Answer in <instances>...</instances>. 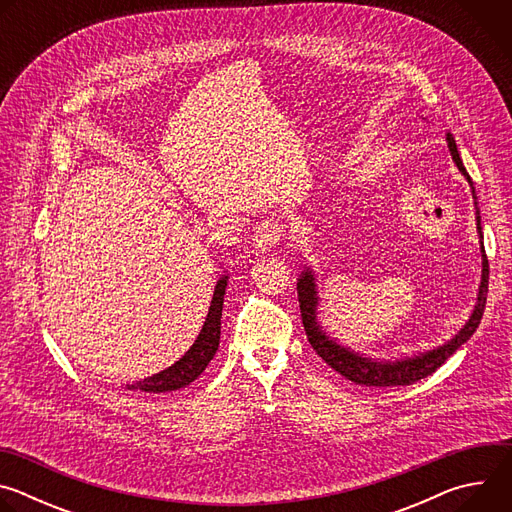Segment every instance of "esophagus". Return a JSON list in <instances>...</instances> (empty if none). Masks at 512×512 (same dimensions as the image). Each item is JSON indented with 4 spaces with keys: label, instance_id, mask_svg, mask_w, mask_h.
<instances>
[{
    "label": "esophagus",
    "instance_id": "esophagus-1",
    "mask_svg": "<svg viewBox=\"0 0 512 512\" xmlns=\"http://www.w3.org/2000/svg\"><path fill=\"white\" fill-rule=\"evenodd\" d=\"M281 237H283V227L277 221H273V218H269V221H261L255 227L253 245L257 251H269L275 245H279Z\"/></svg>",
    "mask_w": 512,
    "mask_h": 512
}]
</instances>
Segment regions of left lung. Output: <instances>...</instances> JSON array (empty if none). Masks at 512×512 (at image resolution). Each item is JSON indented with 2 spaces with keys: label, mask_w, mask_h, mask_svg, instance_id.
Here are the masks:
<instances>
[{
  "label": "left lung",
  "mask_w": 512,
  "mask_h": 512,
  "mask_svg": "<svg viewBox=\"0 0 512 512\" xmlns=\"http://www.w3.org/2000/svg\"><path fill=\"white\" fill-rule=\"evenodd\" d=\"M448 141V150L452 154L454 164L462 172V176L468 180L476 204V229L480 237V253H482V277L478 285V296H476V306L468 318V322L460 328L458 334H454L446 344L435 346L425 352H417L413 356H403L395 360H383V358H371L364 356L348 346H342L336 338H332L322 324L318 322V306H320V296H318V283H316V273L312 267H304L298 279V300H300V310H302V322L308 334V340L312 348L316 350L318 356L330 367L340 373L344 379L364 385V387H397V385H411L419 379H425L427 375L435 373L442 364L466 342L470 336L476 332L484 308H486V296H488V259L484 253V243H482V227H480V210L476 202V192L472 178L468 176L462 158L458 154V145L452 133H446Z\"/></svg>",
  "instance_id": "obj_1"
}]
</instances>
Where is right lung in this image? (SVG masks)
<instances>
[{"instance_id": "obj_1", "label": "right lung", "mask_w": 512, "mask_h": 512, "mask_svg": "<svg viewBox=\"0 0 512 512\" xmlns=\"http://www.w3.org/2000/svg\"><path fill=\"white\" fill-rule=\"evenodd\" d=\"M227 283H229V275H223L216 281L206 320L202 324L198 338L188 348V352L180 360H176L166 371L152 375L143 381H137L133 385H127L129 391H145V393L180 391V389L188 387L190 383H194L204 373L208 362L214 358V354L218 350V342H221V318H223Z\"/></svg>"}]
</instances>
